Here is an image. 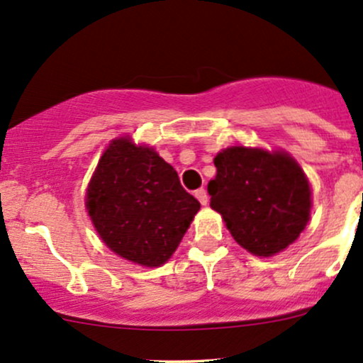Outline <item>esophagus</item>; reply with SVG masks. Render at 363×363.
I'll list each match as a JSON object with an SVG mask.
<instances>
[{
    "instance_id": "34e87169",
    "label": "esophagus",
    "mask_w": 363,
    "mask_h": 363,
    "mask_svg": "<svg viewBox=\"0 0 363 363\" xmlns=\"http://www.w3.org/2000/svg\"><path fill=\"white\" fill-rule=\"evenodd\" d=\"M195 197L199 199V202H201L202 206H207V202H209V195H207L206 189H199V190H195Z\"/></svg>"
}]
</instances>
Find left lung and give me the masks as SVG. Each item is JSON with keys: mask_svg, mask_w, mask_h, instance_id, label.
<instances>
[{"mask_svg": "<svg viewBox=\"0 0 363 363\" xmlns=\"http://www.w3.org/2000/svg\"><path fill=\"white\" fill-rule=\"evenodd\" d=\"M207 185L211 207L250 254L271 257L291 245L311 218L312 192L303 169L283 150L223 149Z\"/></svg>", "mask_w": 363, "mask_h": 363, "instance_id": "8db88e82", "label": "left lung"}]
</instances>
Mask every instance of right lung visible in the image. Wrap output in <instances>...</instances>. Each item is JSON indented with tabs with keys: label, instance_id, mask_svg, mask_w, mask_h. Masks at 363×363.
<instances>
[{
	"label": "right lung",
	"instance_id": "obj_1",
	"mask_svg": "<svg viewBox=\"0 0 363 363\" xmlns=\"http://www.w3.org/2000/svg\"><path fill=\"white\" fill-rule=\"evenodd\" d=\"M85 207L106 247L145 267L168 260L201 203L152 147L113 140L94 171Z\"/></svg>",
	"mask_w": 363,
	"mask_h": 363
}]
</instances>
